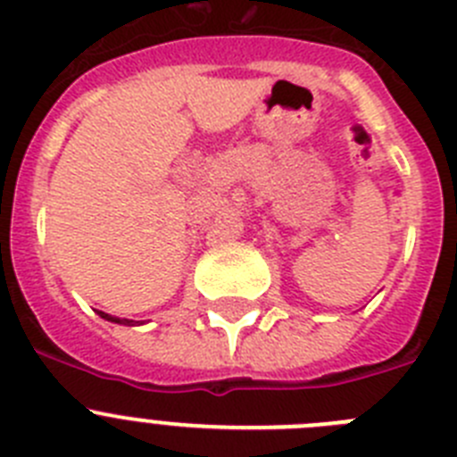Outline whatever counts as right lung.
Segmentation results:
<instances>
[{
	"label": "right lung",
	"instance_id": "add662e5",
	"mask_svg": "<svg viewBox=\"0 0 457 457\" xmlns=\"http://www.w3.org/2000/svg\"><path fill=\"white\" fill-rule=\"evenodd\" d=\"M97 314H100L104 320H111V323H120V326H134V320L118 319V316H111V314H106V312H102V310H97Z\"/></svg>",
	"mask_w": 457,
	"mask_h": 457
}]
</instances>
